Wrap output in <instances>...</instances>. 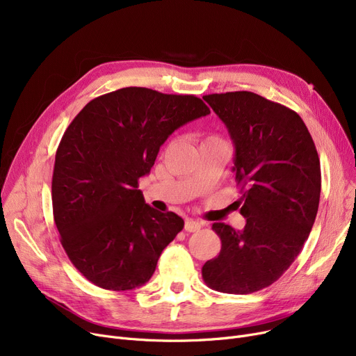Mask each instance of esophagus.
<instances>
[{
    "instance_id": "1",
    "label": "esophagus",
    "mask_w": 356,
    "mask_h": 356,
    "mask_svg": "<svg viewBox=\"0 0 356 356\" xmlns=\"http://www.w3.org/2000/svg\"><path fill=\"white\" fill-rule=\"evenodd\" d=\"M202 228V222L193 220V219H186L184 222V229L188 232H196Z\"/></svg>"
}]
</instances>
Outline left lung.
<instances>
[{
	"instance_id": "8db88e82",
	"label": "left lung",
	"mask_w": 356,
	"mask_h": 356,
	"mask_svg": "<svg viewBox=\"0 0 356 356\" xmlns=\"http://www.w3.org/2000/svg\"><path fill=\"white\" fill-rule=\"evenodd\" d=\"M235 145L236 203L245 218L236 231L222 222L212 229L222 247L207 261V286L250 294L271 286L300 254L321 199V161L303 120L293 109L254 92L204 95Z\"/></svg>"
}]
</instances>
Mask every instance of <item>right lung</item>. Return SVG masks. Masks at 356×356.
<instances>
[{"label": "right lung", "mask_w": 356, "mask_h": 356, "mask_svg": "<svg viewBox=\"0 0 356 356\" xmlns=\"http://www.w3.org/2000/svg\"><path fill=\"white\" fill-rule=\"evenodd\" d=\"M211 114L195 95L129 86L92 99L56 152L51 202L62 245L95 286L125 291L152 278L183 219L145 203L138 179L175 129Z\"/></svg>", "instance_id": "1"}]
</instances>
